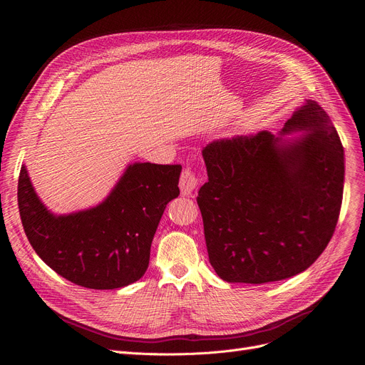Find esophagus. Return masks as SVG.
Listing matches in <instances>:
<instances>
[{"mask_svg":"<svg viewBox=\"0 0 365 365\" xmlns=\"http://www.w3.org/2000/svg\"><path fill=\"white\" fill-rule=\"evenodd\" d=\"M197 183H198V179L195 176V173L190 170V167H186L182 171L180 182H179L182 195H190V194H192L194 189L197 187Z\"/></svg>","mask_w":365,"mask_h":365,"instance_id":"1","label":"esophagus"}]
</instances>
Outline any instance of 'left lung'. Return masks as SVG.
Masks as SVG:
<instances>
[{
    "instance_id": "1",
    "label": "left lung",
    "mask_w": 365,
    "mask_h": 365,
    "mask_svg": "<svg viewBox=\"0 0 365 365\" xmlns=\"http://www.w3.org/2000/svg\"><path fill=\"white\" fill-rule=\"evenodd\" d=\"M294 132L301 138H283ZM202 158L208 180L197 202L216 274L266 284L308 269L334 234L343 198V146L327 112L308 99L279 136L217 140Z\"/></svg>"
}]
</instances>
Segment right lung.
Returning <instances> with one entry per match:
<instances>
[{
	"label": "right lung",
	"mask_w": 365,
	"mask_h": 365,
	"mask_svg": "<svg viewBox=\"0 0 365 365\" xmlns=\"http://www.w3.org/2000/svg\"><path fill=\"white\" fill-rule=\"evenodd\" d=\"M180 171L182 165L128 164L101 204L54 215L22 165L17 202L25 234L35 253L68 281L93 290L121 289L146 272L161 216L180 194Z\"/></svg>",
	"instance_id": "obj_1"
}]
</instances>
